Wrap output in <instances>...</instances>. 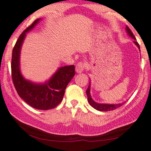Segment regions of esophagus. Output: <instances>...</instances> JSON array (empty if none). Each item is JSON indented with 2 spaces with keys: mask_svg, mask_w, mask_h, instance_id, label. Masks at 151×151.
Segmentation results:
<instances>
[{
  "mask_svg": "<svg viewBox=\"0 0 151 151\" xmlns=\"http://www.w3.org/2000/svg\"><path fill=\"white\" fill-rule=\"evenodd\" d=\"M85 68H86V63H83V62H80L79 63H77V65H76L75 67L76 72L78 73V74L83 72Z\"/></svg>",
  "mask_w": 151,
  "mask_h": 151,
  "instance_id": "34e87169",
  "label": "esophagus"
}]
</instances>
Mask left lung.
<instances>
[{"label":"left lung","mask_w":151,"mask_h":151,"mask_svg":"<svg viewBox=\"0 0 151 151\" xmlns=\"http://www.w3.org/2000/svg\"><path fill=\"white\" fill-rule=\"evenodd\" d=\"M126 32L128 34V36H130L132 39H133V43L136 45V46L138 47V48L140 50V46H139V43L136 42V39L135 38L134 35L133 33H132V31L129 29L127 26L126 27ZM90 89H91V81L89 82V85H88V88L86 90V95L87 97H88V102L90 105L92 106L93 108H95V109L98 111H102V112H106V111H111V110H114V109H117V108L120 107L122 106V105L124 104V103H119V104H100V103H97L95 102L94 100L92 99L91 96V94H90Z\"/></svg>","instance_id":"8db88e82"}]
</instances>
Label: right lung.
<instances>
[{"instance_id": "1", "label": "right lung", "mask_w": 151, "mask_h": 151, "mask_svg": "<svg viewBox=\"0 0 151 151\" xmlns=\"http://www.w3.org/2000/svg\"><path fill=\"white\" fill-rule=\"evenodd\" d=\"M42 18H38L18 37L12 50V77L15 88L22 99L32 107L47 110L56 107L62 101L68 84L75 75L74 65L59 68L45 82L36 83L24 78L21 71V50L27 33H29Z\"/></svg>"}]
</instances>
